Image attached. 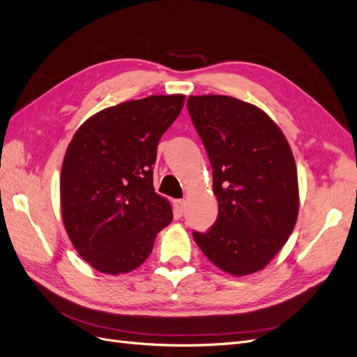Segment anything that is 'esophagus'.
<instances>
[{"mask_svg": "<svg viewBox=\"0 0 357 357\" xmlns=\"http://www.w3.org/2000/svg\"><path fill=\"white\" fill-rule=\"evenodd\" d=\"M174 207H176V213L177 215H183L186 211V201L185 199H176L174 201Z\"/></svg>", "mask_w": 357, "mask_h": 357, "instance_id": "esophagus-1", "label": "esophagus"}]
</instances>
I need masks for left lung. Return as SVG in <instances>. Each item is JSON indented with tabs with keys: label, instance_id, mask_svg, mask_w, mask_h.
I'll list each match as a JSON object with an SVG mask.
<instances>
[{
	"label": "left lung",
	"instance_id": "obj_1",
	"mask_svg": "<svg viewBox=\"0 0 357 357\" xmlns=\"http://www.w3.org/2000/svg\"><path fill=\"white\" fill-rule=\"evenodd\" d=\"M188 110L210 158L219 204L218 220L193 240L225 273L261 271L298 219V172L287 139L264 110L232 96L192 95Z\"/></svg>",
	"mask_w": 357,
	"mask_h": 357
}]
</instances>
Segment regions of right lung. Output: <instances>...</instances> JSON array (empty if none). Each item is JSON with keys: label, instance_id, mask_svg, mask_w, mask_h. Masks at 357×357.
<instances>
[{"label": "right lung", "instance_id": "1", "mask_svg": "<svg viewBox=\"0 0 357 357\" xmlns=\"http://www.w3.org/2000/svg\"><path fill=\"white\" fill-rule=\"evenodd\" d=\"M185 95H152L104 109L77 131L61 169L62 220L77 253L104 274L131 273L172 220L153 188L158 143Z\"/></svg>", "mask_w": 357, "mask_h": 357}]
</instances>
